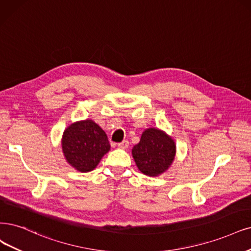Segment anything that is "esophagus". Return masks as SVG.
<instances>
[{
    "label": "esophagus",
    "mask_w": 251,
    "mask_h": 251,
    "mask_svg": "<svg viewBox=\"0 0 251 251\" xmlns=\"http://www.w3.org/2000/svg\"><path fill=\"white\" fill-rule=\"evenodd\" d=\"M128 146H129L128 141H123V142H121V143L118 144V148H119V149H123V150L127 149Z\"/></svg>",
    "instance_id": "1"
}]
</instances>
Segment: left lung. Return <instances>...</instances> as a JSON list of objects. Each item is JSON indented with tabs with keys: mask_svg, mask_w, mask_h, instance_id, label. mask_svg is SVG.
I'll use <instances>...</instances> for the list:
<instances>
[{
	"mask_svg": "<svg viewBox=\"0 0 251 251\" xmlns=\"http://www.w3.org/2000/svg\"><path fill=\"white\" fill-rule=\"evenodd\" d=\"M132 157L140 172L158 177L173 164L177 147L174 138L159 128H147L141 141L132 148Z\"/></svg>",
	"mask_w": 251,
	"mask_h": 251,
	"instance_id": "8db88e82",
	"label": "left lung"
}]
</instances>
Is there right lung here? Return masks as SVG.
I'll use <instances>...</instances> for the list:
<instances>
[{"label": "right lung", "instance_id": "add662e5", "mask_svg": "<svg viewBox=\"0 0 251 251\" xmlns=\"http://www.w3.org/2000/svg\"><path fill=\"white\" fill-rule=\"evenodd\" d=\"M61 146L66 162L80 173L95 170L110 150L106 133L90 119L76 121L65 129Z\"/></svg>", "mask_w": 251, "mask_h": 251}]
</instances>
